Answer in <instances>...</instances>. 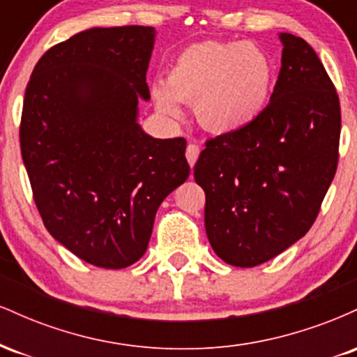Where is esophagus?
Segmentation results:
<instances>
[{
    "instance_id": "1",
    "label": "esophagus",
    "mask_w": 357,
    "mask_h": 357,
    "mask_svg": "<svg viewBox=\"0 0 357 357\" xmlns=\"http://www.w3.org/2000/svg\"><path fill=\"white\" fill-rule=\"evenodd\" d=\"M199 155V146L198 144H190L186 147V159L190 162V166L192 167L196 165V159Z\"/></svg>"
}]
</instances>
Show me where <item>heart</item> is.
<instances>
[{
    "mask_svg": "<svg viewBox=\"0 0 357 357\" xmlns=\"http://www.w3.org/2000/svg\"><path fill=\"white\" fill-rule=\"evenodd\" d=\"M273 84V63L252 42H202L176 56L166 85L153 89L155 109L167 119L183 116L179 102H195L204 129L236 132L261 116Z\"/></svg>",
    "mask_w": 357,
    "mask_h": 357,
    "instance_id": "b5f03b06",
    "label": "heart"
}]
</instances>
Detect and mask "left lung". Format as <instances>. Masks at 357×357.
Here are the masks:
<instances>
[{"mask_svg": "<svg viewBox=\"0 0 357 357\" xmlns=\"http://www.w3.org/2000/svg\"><path fill=\"white\" fill-rule=\"evenodd\" d=\"M282 67L253 124L210 139L195 165L211 248L233 267H257L301 240L337 167L341 109L305 40L278 33Z\"/></svg>", "mask_w": 357, "mask_h": 357, "instance_id": "8db88e82", "label": "left lung"}]
</instances>
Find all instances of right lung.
<instances>
[{
    "label": "right lung",
    "instance_id": "right-lung-1",
    "mask_svg": "<svg viewBox=\"0 0 357 357\" xmlns=\"http://www.w3.org/2000/svg\"><path fill=\"white\" fill-rule=\"evenodd\" d=\"M151 26L89 28L52 47L24 92L20 144L50 235L100 268L146 253L159 204L190 176L186 141L144 132Z\"/></svg>",
    "mask_w": 357,
    "mask_h": 357
}]
</instances>
